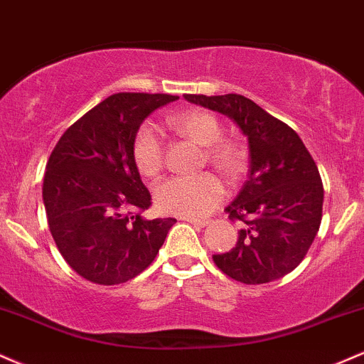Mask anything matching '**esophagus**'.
Wrapping results in <instances>:
<instances>
[{"instance_id":"esophagus-1","label":"esophagus","mask_w":364,"mask_h":364,"mask_svg":"<svg viewBox=\"0 0 364 364\" xmlns=\"http://www.w3.org/2000/svg\"><path fill=\"white\" fill-rule=\"evenodd\" d=\"M182 220L189 221V223H192V225H198V226H200V228H204V226H208L209 223H211V220H208V218H182Z\"/></svg>"}]
</instances>
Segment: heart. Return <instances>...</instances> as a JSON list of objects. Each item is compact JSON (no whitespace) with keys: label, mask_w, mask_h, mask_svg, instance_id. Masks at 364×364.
<instances>
[{"label":"heart","mask_w":364,"mask_h":364,"mask_svg":"<svg viewBox=\"0 0 364 364\" xmlns=\"http://www.w3.org/2000/svg\"><path fill=\"white\" fill-rule=\"evenodd\" d=\"M170 126L183 136L208 146L209 164L233 175L242 166V149L232 139L221 138V124L206 110H186L170 117ZM132 158L139 173L155 177L164 166V141L153 124H143L132 141ZM223 182L213 173L177 175L160 182L155 189L158 208L170 215L199 218L211 213L225 199Z\"/></svg>","instance_id":"1"}]
</instances>
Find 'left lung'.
I'll list each match as a JSON object with an SVG mask.
<instances>
[{
	"label": "left lung",
	"mask_w": 364,
	"mask_h": 364,
	"mask_svg": "<svg viewBox=\"0 0 364 364\" xmlns=\"http://www.w3.org/2000/svg\"><path fill=\"white\" fill-rule=\"evenodd\" d=\"M183 97L232 119L249 141V181L225 209L243 226L237 245L213 260L243 284L279 279L305 259L322 221L323 186L314 158L288 124L250 98Z\"/></svg>",
	"instance_id": "1"
}]
</instances>
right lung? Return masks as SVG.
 <instances>
[{
	"label": "right lung",
	"mask_w": 364,
	"mask_h": 364,
	"mask_svg": "<svg viewBox=\"0 0 364 364\" xmlns=\"http://www.w3.org/2000/svg\"><path fill=\"white\" fill-rule=\"evenodd\" d=\"M178 97L115 93L78 119L46 166L47 223L59 252L81 277L121 284L146 269L177 220H144L151 196L132 158L144 119Z\"/></svg>",
	"instance_id": "1"
}]
</instances>
